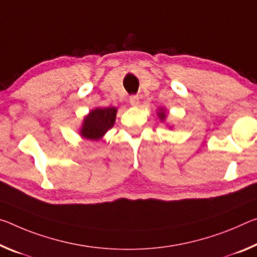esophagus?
I'll list each match as a JSON object with an SVG mask.
<instances>
[{
    "label": "esophagus",
    "instance_id": "esophagus-1",
    "mask_svg": "<svg viewBox=\"0 0 257 257\" xmlns=\"http://www.w3.org/2000/svg\"><path fill=\"white\" fill-rule=\"evenodd\" d=\"M130 103H131V106L133 107L139 106V96L138 95L130 96Z\"/></svg>",
    "mask_w": 257,
    "mask_h": 257
}]
</instances>
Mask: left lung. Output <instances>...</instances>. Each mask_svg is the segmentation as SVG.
Returning <instances> with one entry per match:
<instances>
[{
    "mask_svg": "<svg viewBox=\"0 0 257 257\" xmlns=\"http://www.w3.org/2000/svg\"><path fill=\"white\" fill-rule=\"evenodd\" d=\"M157 116L161 121H165L167 118V110L164 107H159L158 111H157ZM167 127L172 128V126H167Z\"/></svg>",
    "mask_w": 257,
    "mask_h": 257,
    "instance_id": "8db88e82",
    "label": "left lung"
}]
</instances>
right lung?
<instances>
[{
	"mask_svg": "<svg viewBox=\"0 0 257 257\" xmlns=\"http://www.w3.org/2000/svg\"><path fill=\"white\" fill-rule=\"evenodd\" d=\"M116 107H96L90 110V112L84 117L79 136L86 140L98 141L102 139L109 130H110L116 121Z\"/></svg>",
	"mask_w": 257,
	"mask_h": 257,
	"instance_id": "1",
	"label": "right lung"
}]
</instances>
